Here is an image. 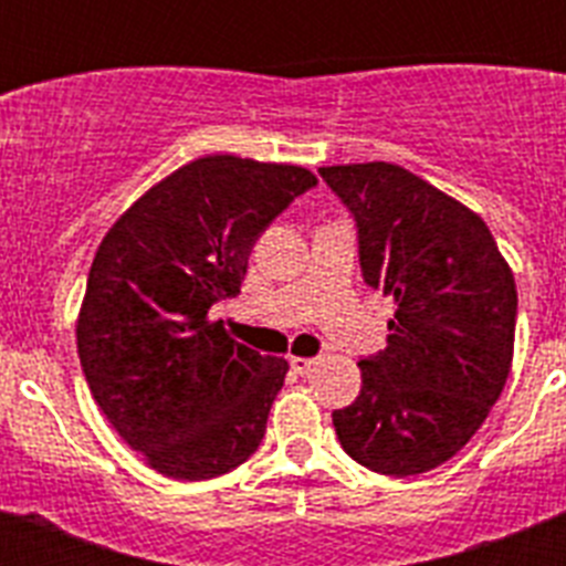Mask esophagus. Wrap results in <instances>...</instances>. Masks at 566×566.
I'll return each instance as SVG.
<instances>
[{
    "label": "esophagus",
    "mask_w": 566,
    "mask_h": 566,
    "mask_svg": "<svg viewBox=\"0 0 566 566\" xmlns=\"http://www.w3.org/2000/svg\"><path fill=\"white\" fill-rule=\"evenodd\" d=\"M289 365H292L297 374H308L314 365H317V359L314 357H289Z\"/></svg>",
    "instance_id": "esophagus-1"
}]
</instances>
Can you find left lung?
Wrapping results in <instances>:
<instances>
[{
	"mask_svg": "<svg viewBox=\"0 0 566 566\" xmlns=\"http://www.w3.org/2000/svg\"><path fill=\"white\" fill-rule=\"evenodd\" d=\"M357 221L365 283L394 297L388 345L359 359L363 388L334 411L343 451L385 476L457 457L507 382L516 280L488 223L385 161L319 167Z\"/></svg>",
	"mask_w": 566,
	"mask_h": 566,
	"instance_id": "obj_1",
	"label": "left lung"
}]
</instances>
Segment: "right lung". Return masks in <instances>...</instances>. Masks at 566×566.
Instances as JSON below:
<instances>
[{"instance_id": "1", "label": "right lung", "mask_w": 566, "mask_h": 566, "mask_svg": "<svg viewBox=\"0 0 566 566\" xmlns=\"http://www.w3.org/2000/svg\"><path fill=\"white\" fill-rule=\"evenodd\" d=\"M317 184L294 164L207 155L104 234L76 323L93 399L153 470L223 476L258 451L289 363L260 357L209 308L240 292L254 240Z\"/></svg>"}]
</instances>
